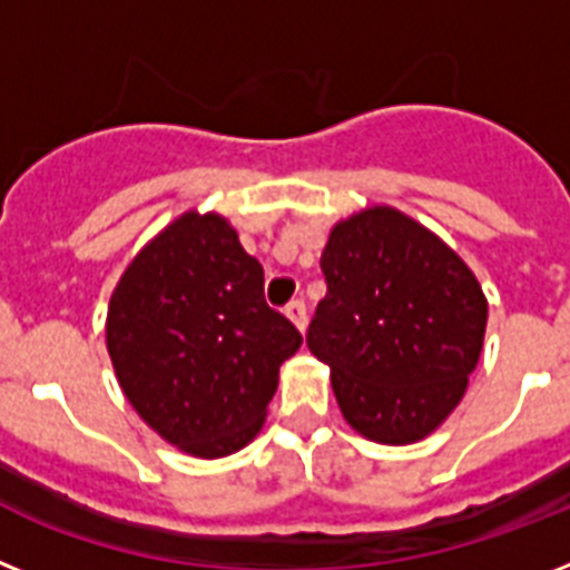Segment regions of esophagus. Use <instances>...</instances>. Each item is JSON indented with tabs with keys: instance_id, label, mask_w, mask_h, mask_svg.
<instances>
[{
	"instance_id": "34e87169",
	"label": "esophagus",
	"mask_w": 570,
	"mask_h": 570,
	"mask_svg": "<svg viewBox=\"0 0 570 570\" xmlns=\"http://www.w3.org/2000/svg\"><path fill=\"white\" fill-rule=\"evenodd\" d=\"M286 318H289L301 333H304V330H307V304H304L301 298L289 301V304H286Z\"/></svg>"
}]
</instances>
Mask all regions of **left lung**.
<instances>
[{"mask_svg":"<svg viewBox=\"0 0 570 570\" xmlns=\"http://www.w3.org/2000/svg\"><path fill=\"white\" fill-rule=\"evenodd\" d=\"M327 295L307 347L330 367L362 438L409 446L458 409L487 330V295L438 234L391 205L338 219L322 252Z\"/></svg>","mask_w":570,"mask_h":570,"instance_id":"8db88e82","label":"left lung"}]
</instances>
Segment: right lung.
I'll use <instances>...</instances> for the list:
<instances>
[{
	"label": "right lung",
	"mask_w": 570,
	"mask_h": 570,
	"mask_svg": "<svg viewBox=\"0 0 570 570\" xmlns=\"http://www.w3.org/2000/svg\"><path fill=\"white\" fill-rule=\"evenodd\" d=\"M301 347L263 298V266L226 217L185 212L130 261L107 309L124 396L170 446L226 458L255 440Z\"/></svg>",
	"instance_id": "add662e5"
}]
</instances>
